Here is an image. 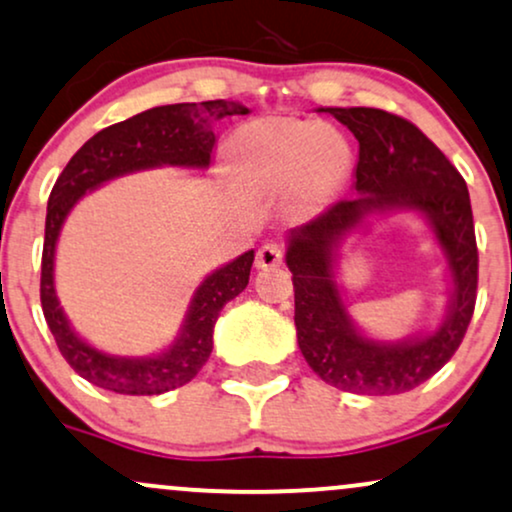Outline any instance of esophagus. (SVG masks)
Here are the masks:
<instances>
[{
  "label": "esophagus",
  "mask_w": 512,
  "mask_h": 512,
  "mask_svg": "<svg viewBox=\"0 0 512 512\" xmlns=\"http://www.w3.org/2000/svg\"><path fill=\"white\" fill-rule=\"evenodd\" d=\"M283 262V245L276 243V240H267L260 250H257V260L255 264L260 269H269L276 267V264Z\"/></svg>",
  "instance_id": "34e87169"
}]
</instances>
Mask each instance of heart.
I'll return each instance as SVG.
<instances>
[{
	"instance_id": "b5f03b06",
	"label": "heart",
	"mask_w": 512,
	"mask_h": 512,
	"mask_svg": "<svg viewBox=\"0 0 512 512\" xmlns=\"http://www.w3.org/2000/svg\"><path fill=\"white\" fill-rule=\"evenodd\" d=\"M236 150L245 169L267 186L307 181L315 188H326L348 162V147L338 135L291 119H267L245 128Z\"/></svg>"
}]
</instances>
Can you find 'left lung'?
<instances>
[{
    "label": "left lung",
    "mask_w": 512,
    "mask_h": 512,
    "mask_svg": "<svg viewBox=\"0 0 512 512\" xmlns=\"http://www.w3.org/2000/svg\"><path fill=\"white\" fill-rule=\"evenodd\" d=\"M360 143L355 190L291 233L286 264L293 272L295 331L307 365L348 393L393 396L434 377L460 348L477 303L479 252L465 178L415 123L384 109L329 107ZM420 208L435 226L454 276L447 322L432 337L384 347L349 324L330 269V250L369 211Z\"/></svg>",
    "instance_id": "1"
}]
</instances>
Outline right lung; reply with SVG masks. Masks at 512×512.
I'll return each instance as SVG.
<instances>
[{"instance_id": "obj_1", "label": "right lung", "mask_w": 512, "mask_h": 512, "mask_svg": "<svg viewBox=\"0 0 512 512\" xmlns=\"http://www.w3.org/2000/svg\"><path fill=\"white\" fill-rule=\"evenodd\" d=\"M243 114H248L243 104L226 100L164 104V107L147 109L143 114H135L92 135L59 174L47 202L40 303L59 353L64 355L73 372L88 379L90 384L114 393H126V396H157V393L188 384L209 360L214 322L221 307L248 286L255 252H245L202 281V286L195 291L183 334L166 353L145 357V360L112 357L80 341L57 303L54 245H57L66 214L76 205L78 197L85 195V190L97 188L114 176L159 164L205 169L212 157L214 140H217L209 131V121Z\"/></svg>"}]
</instances>
